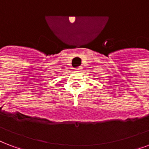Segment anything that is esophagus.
<instances>
[{"mask_svg": "<svg viewBox=\"0 0 149 149\" xmlns=\"http://www.w3.org/2000/svg\"><path fill=\"white\" fill-rule=\"evenodd\" d=\"M75 70H76V71H78V72H79V71H81V67H77V68H76V69H75Z\"/></svg>", "mask_w": 149, "mask_h": 149, "instance_id": "34e87169", "label": "esophagus"}]
</instances>
